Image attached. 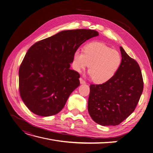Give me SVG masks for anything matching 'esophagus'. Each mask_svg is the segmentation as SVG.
Wrapping results in <instances>:
<instances>
[{
	"label": "esophagus",
	"mask_w": 153,
	"mask_h": 153,
	"mask_svg": "<svg viewBox=\"0 0 153 153\" xmlns=\"http://www.w3.org/2000/svg\"><path fill=\"white\" fill-rule=\"evenodd\" d=\"M79 81H80V83L81 84H85V81L83 79H82L81 77L79 79Z\"/></svg>",
	"instance_id": "obj_1"
}]
</instances>
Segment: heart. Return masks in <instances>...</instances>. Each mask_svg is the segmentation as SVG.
Returning a JSON list of instances; mask_svg holds the SVG:
<instances>
[{
    "instance_id": "heart-1",
    "label": "heart",
    "mask_w": 153,
    "mask_h": 153,
    "mask_svg": "<svg viewBox=\"0 0 153 153\" xmlns=\"http://www.w3.org/2000/svg\"><path fill=\"white\" fill-rule=\"evenodd\" d=\"M82 52L76 51L72 59V65L78 72L89 65L90 76L96 83L106 82L112 78L122 62V57L118 51L99 42L86 44Z\"/></svg>"
}]
</instances>
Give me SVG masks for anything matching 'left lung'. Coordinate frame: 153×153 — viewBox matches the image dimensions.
Instances as JSON below:
<instances>
[{"mask_svg": "<svg viewBox=\"0 0 153 153\" xmlns=\"http://www.w3.org/2000/svg\"><path fill=\"white\" fill-rule=\"evenodd\" d=\"M122 62L116 74L102 84H91L89 113L96 123L116 126L134 112L143 91L137 62L120 47Z\"/></svg>", "mask_w": 153, "mask_h": 153, "instance_id": "8db88e82", "label": "left lung"}]
</instances>
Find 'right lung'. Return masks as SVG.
Listing matches in <instances>:
<instances>
[{
	"instance_id": "right-lung-1",
	"label": "right lung",
	"mask_w": 153,
	"mask_h": 153,
	"mask_svg": "<svg viewBox=\"0 0 153 153\" xmlns=\"http://www.w3.org/2000/svg\"><path fill=\"white\" fill-rule=\"evenodd\" d=\"M99 36L91 29L63 30L31 47L19 71V92L28 109L38 116L60 112L80 84V75L70 69L74 52L87 40Z\"/></svg>"
}]
</instances>
